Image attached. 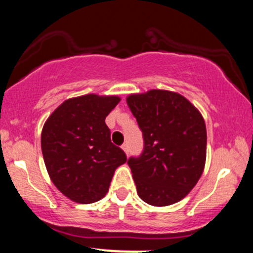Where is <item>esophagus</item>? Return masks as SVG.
<instances>
[{
    "instance_id": "esophagus-1",
    "label": "esophagus",
    "mask_w": 253,
    "mask_h": 253,
    "mask_svg": "<svg viewBox=\"0 0 253 253\" xmlns=\"http://www.w3.org/2000/svg\"><path fill=\"white\" fill-rule=\"evenodd\" d=\"M121 149L125 151V153H126V155H128V153H129V146H128V144H127V143H125L123 146H121Z\"/></svg>"
}]
</instances>
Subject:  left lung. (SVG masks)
Wrapping results in <instances>:
<instances>
[{
  "label": "left lung",
  "instance_id": "1",
  "mask_svg": "<svg viewBox=\"0 0 253 253\" xmlns=\"http://www.w3.org/2000/svg\"><path fill=\"white\" fill-rule=\"evenodd\" d=\"M143 132L144 150L127 161L143 201L162 207L195 187L206 163L207 132L202 115L177 92L150 90L127 97Z\"/></svg>",
  "mask_w": 253,
  "mask_h": 253
}]
</instances>
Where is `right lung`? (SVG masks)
<instances>
[{
	"label": "right lung",
	"instance_id": "1",
	"mask_svg": "<svg viewBox=\"0 0 253 253\" xmlns=\"http://www.w3.org/2000/svg\"><path fill=\"white\" fill-rule=\"evenodd\" d=\"M120 102L118 96L95 94L64 101L47 119L42 151L52 182L78 203L96 202L109 189L114 171L126 153L110 140L106 117Z\"/></svg>",
	"mask_w": 253,
	"mask_h": 253
}]
</instances>
